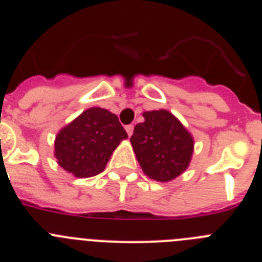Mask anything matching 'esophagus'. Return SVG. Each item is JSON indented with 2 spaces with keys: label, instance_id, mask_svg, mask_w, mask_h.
I'll list each match as a JSON object with an SVG mask.
<instances>
[{
  "label": "esophagus",
  "instance_id": "1",
  "mask_svg": "<svg viewBox=\"0 0 262 262\" xmlns=\"http://www.w3.org/2000/svg\"><path fill=\"white\" fill-rule=\"evenodd\" d=\"M126 131H127V134H128V136L133 135V133H134V126H133V124H128V126H126Z\"/></svg>",
  "mask_w": 262,
  "mask_h": 262
}]
</instances>
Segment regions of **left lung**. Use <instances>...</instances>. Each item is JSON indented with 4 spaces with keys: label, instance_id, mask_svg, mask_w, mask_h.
Returning <instances> with one entry per match:
<instances>
[{
    "label": "left lung",
    "instance_id": "1",
    "mask_svg": "<svg viewBox=\"0 0 262 262\" xmlns=\"http://www.w3.org/2000/svg\"><path fill=\"white\" fill-rule=\"evenodd\" d=\"M131 144L143 172L160 182L170 181L189 166L194 142L181 122L166 110L143 113Z\"/></svg>",
    "mask_w": 262,
    "mask_h": 262
}]
</instances>
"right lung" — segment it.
I'll list each match as a JSON object with an SVG mask.
<instances>
[{"instance_id":"add662e5","label":"right lung","mask_w":262,"mask_h":262,"mask_svg":"<svg viewBox=\"0 0 262 262\" xmlns=\"http://www.w3.org/2000/svg\"><path fill=\"white\" fill-rule=\"evenodd\" d=\"M123 139L127 133L117 115L101 107L88 108L57 134L55 156L59 165L76 177H93L103 172Z\"/></svg>"}]
</instances>
